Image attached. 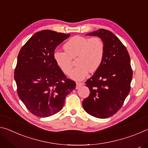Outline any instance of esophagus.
Here are the masks:
<instances>
[{
  "mask_svg": "<svg viewBox=\"0 0 148 148\" xmlns=\"http://www.w3.org/2000/svg\"><path fill=\"white\" fill-rule=\"evenodd\" d=\"M84 84L82 82H76V89H78L80 86H83Z\"/></svg>",
  "mask_w": 148,
  "mask_h": 148,
  "instance_id": "obj_1",
  "label": "esophagus"
}]
</instances>
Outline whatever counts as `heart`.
Wrapping results in <instances>:
<instances>
[{
  "label": "heart",
  "mask_w": 148,
  "mask_h": 148,
  "mask_svg": "<svg viewBox=\"0 0 148 148\" xmlns=\"http://www.w3.org/2000/svg\"><path fill=\"white\" fill-rule=\"evenodd\" d=\"M64 49L65 51H55L53 59L60 70L69 74L72 68V59L77 57V66L70 74V77L76 80L85 78L89 71H96L104 58V44L98 36H74L64 44Z\"/></svg>",
  "instance_id": "obj_1"
}]
</instances>
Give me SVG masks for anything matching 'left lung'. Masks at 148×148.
<instances>
[{"label":"left lung","mask_w":148,"mask_h":148,"mask_svg":"<svg viewBox=\"0 0 148 148\" xmlns=\"http://www.w3.org/2000/svg\"><path fill=\"white\" fill-rule=\"evenodd\" d=\"M87 35L102 39L104 55L101 66L86 82L90 93L82 105L91 116L108 118L121 108L131 90V59L126 47L110 31L100 29Z\"/></svg>","instance_id":"1"}]
</instances>
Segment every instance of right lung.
Wrapping results in <instances>:
<instances>
[{"label": "right lung", "instance_id": "obj_1", "mask_svg": "<svg viewBox=\"0 0 148 148\" xmlns=\"http://www.w3.org/2000/svg\"><path fill=\"white\" fill-rule=\"evenodd\" d=\"M69 36L51 30L37 32L19 52L14 71L17 95L35 116L57 114L76 88L75 82L66 78L53 59L57 46Z\"/></svg>", "mask_w": 148, "mask_h": 148}]
</instances>
